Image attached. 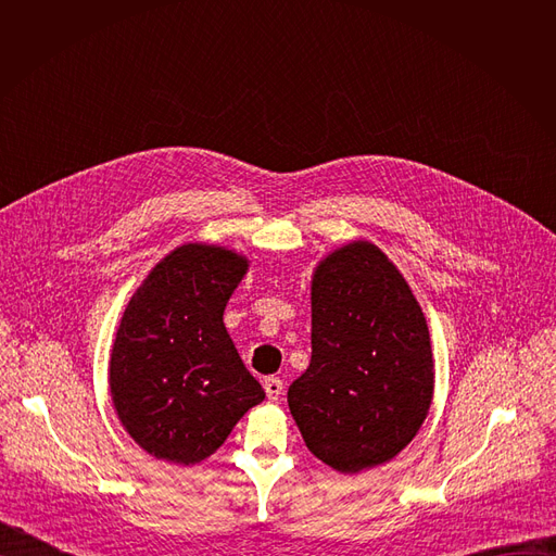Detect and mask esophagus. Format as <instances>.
I'll return each instance as SVG.
<instances>
[{
    "mask_svg": "<svg viewBox=\"0 0 556 556\" xmlns=\"http://www.w3.org/2000/svg\"><path fill=\"white\" fill-rule=\"evenodd\" d=\"M264 389H266L268 401H279V395H281V391H283V382H281L277 376H268V378L264 380Z\"/></svg>",
    "mask_w": 556,
    "mask_h": 556,
    "instance_id": "34e87169",
    "label": "esophagus"
}]
</instances>
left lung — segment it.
<instances>
[{
	"label": "left lung",
	"mask_w": 556,
	"mask_h": 556,
	"mask_svg": "<svg viewBox=\"0 0 556 556\" xmlns=\"http://www.w3.org/2000/svg\"><path fill=\"white\" fill-rule=\"evenodd\" d=\"M433 354L425 314L374 244L354 242L312 279V358L288 407L305 446L341 472L399 455L425 422Z\"/></svg>",
	"instance_id": "obj_1"
}]
</instances>
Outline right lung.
Returning <instances> with one entry per match:
<instances>
[{
  "mask_svg": "<svg viewBox=\"0 0 556 556\" xmlns=\"http://www.w3.org/2000/svg\"><path fill=\"white\" fill-rule=\"evenodd\" d=\"M247 266L219 247H180L123 314L110 361L112 401L129 435L157 459L202 462L264 401L222 319Z\"/></svg>",
  "mask_w": 556,
  "mask_h": 556,
  "instance_id": "right-lung-1",
  "label": "right lung"
}]
</instances>
